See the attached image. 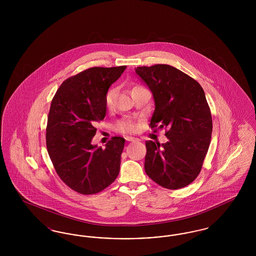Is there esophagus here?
I'll return each instance as SVG.
<instances>
[{"mask_svg": "<svg viewBox=\"0 0 256 256\" xmlns=\"http://www.w3.org/2000/svg\"><path fill=\"white\" fill-rule=\"evenodd\" d=\"M126 140L128 141V142H136V141H139L138 138H135V137H132V136H126Z\"/></svg>", "mask_w": 256, "mask_h": 256, "instance_id": "esophagus-1", "label": "esophagus"}]
</instances>
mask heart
I'll use <instances>...</instances> for the list:
<instances>
[{
    "instance_id": "1",
    "label": "heart",
    "mask_w": 256,
    "mask_h": 256,
    "mask_svg": "<svg viewBox=\"0 0 256 256\" xmlns=\"http://www.w3.org/2000/svg\"><path fill=\"white\" fill-rule=\"evenodd\" d=\"M114 94H115V90L110 89L106 96V104L108 108H110L113 102ZM115 128L122 134H130V132H134V130H136V124L130 119H122L119 122H116Z\"/></svg>"
}]
</instances>
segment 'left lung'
Returning a JSON list of instances; mask_svg holds the SVG:
<instances>
[{"mask_svg": "<svg viewBox=\"0 0 256 256\" xmlns=\"http://www.w3.org/2000/svg\"><path fill=\"white\" fill-rule=\"evenodd\" d=\"M135 73L152 94V128H169L162 145L146 141L145 172L160 186L174 190L193 182L210 145L212 118L202 87L166 64L137 67Z\"/></svg>", "mask_w": 256, "mask_h": 256, "instance_id": "1", "label": "left lung"}]
</instances>
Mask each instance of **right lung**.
I'll return each instance as SVG.
<instances>
[{
  "instance_id": "right-lung-1",
  "label": "right lung",
  "mask_w": 256,
  "mask_h": 256,
  "mask_svg": "<svg viewBox=\"0 0 256 256\" xmlns=\"http://www.w3.org/2000/svg\"><path fill=\"white\" fill-rule=\"evenodd\" d=\"M126 66L93 67L62 82L52 100L46 142L62 182L82 195L100 192L119 174L124 139L113 137L102 148L92 144L95 122L106 114V96Z\"/></svg>"
}]
</instances>
